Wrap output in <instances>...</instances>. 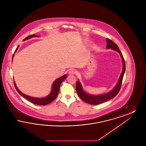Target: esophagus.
Here are the masks:
<instances>
[{
	"label": "esophagus",
	"mask_w": 146,
	"mask_h": 146,
	"mask_svg": "<svg viewBox=\"0 0 146 146\" xmlns=\"http://www.w3.org/2000/svg\"><path fill=\"white\" fill-rule=\"evenodd\" d=\"M76 72L73 70H70V72H68V74L70 76H73V75H74L76 74Z\"/></svg>",
	"instance_id": "1"
}]
</instances>
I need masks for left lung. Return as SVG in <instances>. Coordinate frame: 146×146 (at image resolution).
<instances>
[{"label": "left lung", "mask_w": 146, "mask_h": 146, "mask_svg": "<svg viewBox=\"0 0 146 146\" xmlns=\"http://www.w3.org/2000/svg\"><path fill=\"white\" fill-rule=\"evenodd\" d=\"M106 41H107V47H106L107 49H111L113 50H115L120 54L122 60V62H123V70L116 85L110 92L104 94L95 95L88 94L84 90L82 84L80 83L79 80H78L76 82V91L78 95L83 101L89 104L96 105V104L104 103V102H106L108 100H110L115 97L118 94V92L120 90L123 76L125 72V61L121 52L118 49V45L110 39H106Z\"/></svg>", "instance_id": "obj_1"}]
</instances>
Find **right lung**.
Here are the masks:
<instances>
[{
  "label": "right lung",
  "mask_w": 146,
  "mask_h": 146,
  "mask_svg": "<svg viewBox=\"0 0 146 146\" xmlns=\"http://www.w3.org/2000/svg\"><path fill=\"white\" fill-rule=\"evenodd\" d=\"M39 36H37V35H29V36H27L26 38H25L23 40V41L28 40L29 39H31V38H33V37H39ZM19 47V45L17 46V48L16 49L15 52L17 51V50L18 49ZM14 56V54L13 55V56L12 61H13ZM67 76L66 74H64L62 76H61V77H60V78H58V79L55 80L52 84V89H51L50 93L47 96L42 97V98L31 97V96H28L27 95H25V94H23L22 92H21V91H20L18 89V88H17V87L16 85V83L15 82V80L14 82V85H15V87L17 91L19 93L20 95H21L22 96L25 97L27 100L29 101L30 102H31L32 103H33L34 104L44 106V105H46V104H49L50 103L52 102L55 99L56 97H57V96L58 95V94L59 92L61 84L67 78Z\"/></svg>",
  "instance_id": "add662e5"
}]
</instances>
